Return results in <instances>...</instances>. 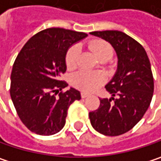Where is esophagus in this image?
<instances>
[{
	"mask_svg": "<svg viewBox=\"0 0 161 161\" xmlns=\"http://www.w3.org/2000/svg\"><path fill=\"white\" fill-rule=\"evenodd\" d=\"M89 94L88 93H86V92H81V97H83V98H85V97H88Z\"/></svg>",
	"mask_w": 161,
	"mask_h": 161,
	"instance_id": "obj_1",
	"label": "esophagus"
}]
</instances>
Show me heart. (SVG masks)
I'll return each instance as SVG.
<instances>
[{
  "label": "heart",
  "mask_w": 161,
  "mask_h": 161,
  "mask_svg": "<svg viewBox=\"0 0 161 161\" xmlns=\"http://www.w3.org/2000/svg\"><path fill=\"white\" fill-rule=\"evenodd\" d=\"M89 49L94 52L100 60L104 57L110 58L112 55L111 47L104 41H96L89 44ZM80 55V48L78 45L72 46L66 53L65 63L69 69H74L77 65ZM106 77L100 72L79 71L72 77V84L75 87L86 92H92L104 84Z\"/></svg>",
  "instance_id": "b5f03b06"
}]
</instances>
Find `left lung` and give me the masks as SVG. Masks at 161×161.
Listing matches in <instances>:
<instances>
[{
    "label": "left lung",
    "instance_id": "1",
    "mask_svg": "<svg viewBox=\"0 0 161 161\" xmlns=\"http://www.w3.org/2000/svg\"><path fill=\"white\" fill-rule=\"evenodd\" d=\"M90 34L108 41L118 58L117 71L105 86L111 97L99 98L98 109L89 112L90 123L104 136H120L137 124L150 105L154 91L150 62L143 46L122 31Z\"/></svg>",
    "mask_w": 161,
    "mask_h": 161
}]
</instances>
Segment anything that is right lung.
<instances>
[{"mask_svg": "<svg viewBox=\"0 0 161 161\" xmlns=\"http://www.w3.org/2000/svg\"><path fill=\"white\" fill-rule=\"evenodd\" d=\"M87 37L84 32L52 27L37 33L18 53L11 74L10 95L22 123L31 132L51 136L64 124L69 106L81 98L60 76L68 49Z\"/></svg>", "mask_w": 161, "mask_h": 161, "instance_id": "add662e5", "label": "right lung"}]
</instances>
